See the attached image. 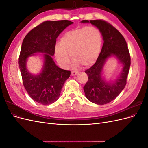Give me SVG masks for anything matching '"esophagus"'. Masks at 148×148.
I'll return each instance as SVG.
<instances>
[{
	"label": "esophagus",
	"instance_id": "obj_1",
	"mask_svg": "<svg viewBox=\"0 0 148 148\" xmlns=\"http://www.w3.org/2000/svg\"><path fill=\"white\" fill-rule=\"evenodd\" d=\"M78 73V71H71V75H72L73 76L77 75Z\"/></svg>",
	"mask_w": 148,
	"mask_h": 148
}]
</instances>
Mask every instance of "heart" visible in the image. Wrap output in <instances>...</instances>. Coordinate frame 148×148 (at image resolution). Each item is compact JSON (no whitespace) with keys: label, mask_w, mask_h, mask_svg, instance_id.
I'll return each mask as SVG.
<instances>
[{"label":"heart","mask_w":148,"mask_h":148,"mask_svg":"<svg viewBox=\"0 0 148 148\" xmlns=\"http://www.w3.org/2000/svg\"><path fill=\"white\" fill-rule=\"evenodd\" d=\"M102 44L100 31L94 26L71 29L60 39L55 46V56L62 66H68L70 54L75 65H92L99 57Z\"/></svg>","instance_id":"b5f03b06"}]
</instances>
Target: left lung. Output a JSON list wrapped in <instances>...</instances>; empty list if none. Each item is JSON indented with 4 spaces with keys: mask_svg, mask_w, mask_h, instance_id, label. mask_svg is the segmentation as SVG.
<instances>
[{
    "mask_svg": "<svg viewBox=\"0 0 148 148\" xmlns=\"http://www.w3.org/2000/svg\"><path fill=\"white\" fill-rule=\"evenodd\" d=\"M81 23H90L96 26L104 41L96 63L85 71L88 76V82L83 87L85 96L97 105L106 104L115 99L126 85L131 64L128 46L122 34L104 20H82ZM112 57L117 59L123 68L117 78L108 81L103 76V67L107 60Z\"/></svg>",
    "mask_w": 148,
    "mask_h": 148,
    "instance_id": "obj_1",
    "label": "left lung"
}]
</instances>
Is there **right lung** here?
I'll return each instance as SVG.
<instances>
[{"label":"right lung","mask_w":148,"mask_h":148,"mask_svg":"<svg viewBox=\"0 0 148 148\" xmlns=\"http://www.w3.org/2000/svg\"><path fill=\"white\" fill-rule=\"evenodd\" d=\"M73 22L69 20L46 21L31 30L25 37L19 57V67L23 85L32 99L39 104L49 105L59 98L62 88L70 77V71L57 66L52 59L56 39ZM41 53L43 65L36 75L28 71L26 64L31 56Z\"/></svg>","instance_id":"1"}]
</instances>
